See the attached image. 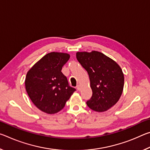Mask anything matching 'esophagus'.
Here are the masks:
<instances>
[{
	"label": "esophagus",
	"instance_id": "1",
	"mask_svg": "<svg viewBox=\"0 0 150 150\" xmlns=\"http://www.w3.org/2000/svg\"><path fill=\"white\" fill-rule=\"evenodd\" d=\"M77 88L78 91H80V89H81V85H78L77 86Z\"/></svg>",
	"mask_w": 150,
	"mask_h": 150
}]
</instances>
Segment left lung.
Listing matches in <instances>:
<instances>
[{
	"label": "left lung",
	"instance_id": "1",
	"mask_svg": "<svg viewBox=\"0 0 150 150\" xmlns=\"http://www.w3.org/2000/svg\"><path fill=\"white\" fill-rule=\"evenodd\" d=\"M76 57L89 76L93 96L87 106L98 112L108 110L116 105L123 91L124 77L120 65L96 51L77 52Z\"/></svg>",
	"mask_w": 150,
	"mask_h": 150
}]
</instances>
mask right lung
Returning a JSON list of instances; mask_svg holds the SVG:
<instances>
[{
  "instance_id": "right-lung-1",
  "label": "right lung",
  "mask_w": 150,
  "mask_h": 150,
  "mask_svg": "<svg viewBox=\"0 0 150 150\" xmlns=\"http://www.w3.org/2000/svg\"><path fill=\"white\" fill-rule=\"evenodd\" d=\"M67 53L50 52L27 72L25 87L34 105L50 115L62 110L75 88L68 85L62 67L69 59Z\"/></svg>"
}]
</instances>
